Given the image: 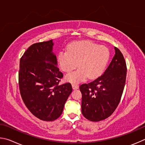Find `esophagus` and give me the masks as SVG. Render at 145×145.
I'll use <instances>...</instances> for the list:
<instances>
[{"instance_id":"1","label":"esophagus","mask_w":145,"mask_h":145,"mask_svg":"<svg viewBox=\"0 0 145 145\" xmlns=\"http://www.w3.org/2000/svg\"><path fill=\"white\" fill-rule=\"evenodd\" d=\"M72 87L73 89L75 90V89H78V88H79V85L78 84H74V83H73V84H72Z\"/></svg>"}]
</instances>
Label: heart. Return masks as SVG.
<instances>
[{
	"instance_id": "obj_1",
	"label": "heart",
	"mask_w": 145,
	"mask_h": 145,
	"mask_svg": "<svg viewBox=\"0 0 145 145\" xmlns=\"http://www.w3.org/2000/svg\"><path fill=\"white\" fill-rule=\"evenodd\" d=\"M110 51L105 46L89 40L75 41L68 45L67 51H61L58 63L63 71L69 72L79 66L77 71L68 74L65 80L77 83L88 76L95 79L102 74L110 59Z\"/></svg>"
}]
</instances>
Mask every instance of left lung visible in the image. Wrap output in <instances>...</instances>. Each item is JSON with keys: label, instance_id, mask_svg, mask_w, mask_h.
I'll use <instances>...</instances> for the list:
<instances>
[{"label": "left lung", "instance_id": "8db88e82", "mask_svg": "<svg viewBox=\"0 0 145 145\" xmlns=\"http://www.w3.org/2000/svg\"><path fill=\"white\" fill-rule=\"evenodd\" d=\"M115 55L104 74L89 83L80 85L83 115L92 121L103 120L112 114L120 103L127 75L122 53L115 47Z\"/></svg>", "mask_w": 145, "mask_h": 145}]
</instances>
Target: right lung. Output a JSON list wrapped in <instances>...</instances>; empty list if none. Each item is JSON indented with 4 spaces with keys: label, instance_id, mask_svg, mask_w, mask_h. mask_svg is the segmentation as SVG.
Masks as SVG:
<instances>
[{
    "label": "right lung",
    "instance_id": "obj_1",
    "mask_svg": "<svg viewBox=\"0 0 145 145\" xmlns=\"http://www.w3.org/2000/svg\"><path fill=\"white\" fill-rule=\"evenodd\" d=\"M53 40L32 44L20 58L19 88L25 106L35 116L53 121L61 115L71 83L59 85L63 75L52 52Z\"/></svg>",
    "mask_w": 145,
    "mask_h": 145
}]
</instances>
